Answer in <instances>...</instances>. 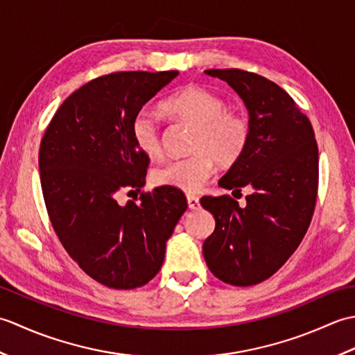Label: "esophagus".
I'll return each mask as SVG.
<instances>
[{
	"label": "esophagus",
	"mask_w": 355,
	"mask_h": 355,
	"mask_svg": "<svg viewBox=\"0 0 355 355\" xmlns=\"http://www.w3.org/2000/svg\"><path fill=\"white\" fill-rule=\"evenodd\" d=\"M187 206L189 209H198L200 207V200L195 195H187Z\"/></svg>",
	"instance_id": "esophagus-1"
}]
</instances>
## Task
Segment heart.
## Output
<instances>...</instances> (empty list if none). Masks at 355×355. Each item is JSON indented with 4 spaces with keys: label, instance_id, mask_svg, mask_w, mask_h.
Wrapping results in <instances>:
<instances>
[{
    "label": "heart",
    "instance_id": "heart-1",
    "mask_svg": "<svg viewBox=\"0 0 355 355\" xmlns=\"http://www.w3.org/2000/svg\"><path fill=\"white\" fill-rule=\"evenodd\" d=\"M166 114L195 126L193 154L171 160L153 171V183L187 193L197 192L214 171L235 164L247 148L250 126L236 111L227 110L220 96L198 85H187L163 102ZM131 139L143 155L162 153L160 126L149 111L141 110L131 122Z\"/></svg>",
    "mask_w": 355,
    "mask_h": 355
}]
</instances>
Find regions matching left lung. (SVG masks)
<instances>
[{
	"label": "left lung",
	"instance_id": "obj_1",
	"mask_svg": "<svg viewBox=\"0 0 355 355\" xmlns=\"http://www.w3.org/2000/svg\"><path fill=\"white\" fill-rule=\"evenodd\" d=\"M205 73L227 82L248 111L247 148L218 184L250 195L244 207L229 195L201 198L215 218L202 254L220 281L248 286L275 275L305 236L318 197V143L310 120L275 82L238 69Z\"/></svg>",
	"mask_w": 355,
	"mask_h": 355
}]
</instances>
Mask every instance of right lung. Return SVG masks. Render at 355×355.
<instances>
[{
  "mask_svg": "<svg viewBox=\"0 0 355 355\" xmlns=\"http://www.w3.org/2000/svg\"><path fill=\"white\" fill-rule=\"evenodd\" d=\"M178 71H120L88 82L59 107L40 148L41 187L56 235L78 266L110 288L132 290L162 268L166 243L187 209L172 187L120 206L145 186L149 158L131 122Z\"/></svg>",
  "mask_w": 355,
  "mask_h": 355,
  "instance_id": "1",
  "label": "right lung"
}]
</instances>
